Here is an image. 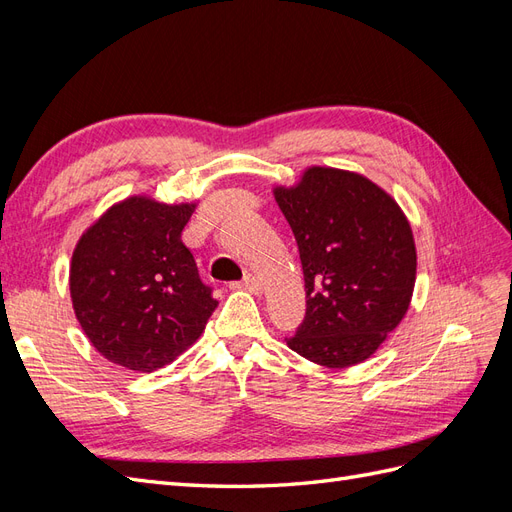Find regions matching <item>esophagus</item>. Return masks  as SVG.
I'll list each match as a JSON object with an SVG mask.
<instances>
[{"mask_svg":"<svg viewBox=\"0 0 512 512\" xmlns=\"http://www.w3.org/2000/svg\"><path fill=\"white\" fill-rule=\"evenodd\" d=\"M235 288H245V290H250V292H260V280H258L256 275L247 273L239 284H235Z\"/></svg>","mask_w":512,"mask_h":512,"instance_id":"obj_1","label":"esophagus"}]
</instances>
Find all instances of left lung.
I'll list each match as a JSON object with an SVG mask.
<instances>
[{
	"label": "left lung",
	"instance_id": "obj_1",
	"mask_svg": "<svg viewBox=\"0 0 512 512\" xmlns=\"http://www.w3.org/2000/svg\"><path fill=\"white\" fill-rule=\"evenodd\" d=\"M273 194L305 277L307 309L290 350L324 367L369 359L412 299L416 247L404 211L374 181L327 166Z\"/></svg>",
	"mask_w": 512,
	"mask_h": 512
}]
</instances>
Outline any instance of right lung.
I'll list each match as a JSON object with an SVG mask.
<instances>
[{
	"mask_svg": "<svg viewBox=\"0 0 512 512\" xmlns=\"http://www.w3.org/2000/svg\"><path fill=\"white\" fill-rule=\"evenodd\" d=\"M196 205L130 196L79 239L70 265L76 320L104 359L156 371L188 350L218 301L181 241Z\"/></svg>",
	"mask_w": 512,
	"mask_h": 512,
	"instance_id": "obj_1",
	"label": "right lung"
}]
</instances>
